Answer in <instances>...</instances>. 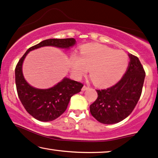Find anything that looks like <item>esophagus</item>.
<instances>
[{"label": "esophagus", "instance_id": "1", "mask_svg": "<svg viewBox=\"0 0 158 158\" xmlns=\"http://www.w3.org/2000/svg\"><path fill=\"white\" fill-rule=\"evenodd\" d=\"M89 89V87L85 85L82 88H81V90H82V91H85V90H87V89Z\"/></svg>", "mask_w": 158, "mask_h": 158}]
</instances>
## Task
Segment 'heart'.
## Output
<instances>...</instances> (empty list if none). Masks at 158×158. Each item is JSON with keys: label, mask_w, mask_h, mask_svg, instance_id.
Instances as JSON below:
<instances>
[{"label": "heart", "mask_w": 158, "mask_h": 158, "mask_svg": "<svg viewBox=\"0 0 158 158\" xmlns=\"http://www.w3.org/2000/svg\"><path fill=\"white\" fill-rule=\"evenodd\" d=\"M128 64L129 58L124 52L98 43L82 45L79 56L73 55L70 60L73 77L80 79L89 69L90 77L99 87H108L117 82Z\"/></svg>", "instance_id": "obj_1"}]
</instances>
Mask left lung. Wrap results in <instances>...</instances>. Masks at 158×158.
I'll list each match as a JSON object with an SVG mask.
<instances>
[{
  "label": "left lung",
  "mask_w": 158,
  "mask_h": 158,
  "mask_svg": "<svg viewBox=\"0 0 158 158\" xmlns=\"http://www.w3.org/2000/svg\"><path fill=\"white\" fill-rule=\"evenodd\" d=\"M129 56V66L121 80L108 89H97L98 98L89 106L92 116L104 124H113L125 119L140 98L145 71L136 56Z\"/></svg>",
  "instance_id": "obj_1"
}]
</instances>
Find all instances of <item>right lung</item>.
I'll return each instance as SVG.
<instances>
[{
	"label": "right lung",
	"instance_id": "right-lung-1",
	"mask_svg": "<svg viewBox=\"0 0 158 158\" xmlns=\"http://www.w3.org/2000/svg\"><path fill=\"white\" fill-rule=\"evenodd\" d=\"M73 38L48 39L29 48L19 60L15 69V81L19 98L25 110L35 119L51 121L62 115L66 110L73 94L79 93L83 85L65 77L54 87L49 89H37L25 80L22 73V64L29 51L44 46L70 48L75 45Z\"/></svg>",
	"mask_w": 158,
	"mask_h": 158
}]
</instances>
